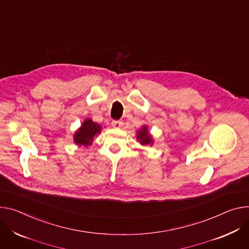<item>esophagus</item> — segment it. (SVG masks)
<instances>
[{
  "instance_id": "1",
  "label": "esophagus",
  "mask_w": 249,
  "mask_h": 249,
  "mask_svg": "<svg viewBox=\"0 0 249 249\" xmlns=\"http://www.w3.org/2000/svg\"><path fill=\"white\" fill-rule=\"evenodd\" d=\"M111 124H112V126L114 127V128H120L123 125V122L119 121V120H113Z\"/></svg>"
}]
</instances>
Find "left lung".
I'll return each instance as SVG.
<instances>
[{
    "label": "left lung",
    "instance_id": "obj_1",
    "mask_svg": "<svg viewBox=\"0 0 249 249\" xmlns=\"http://www.w3.org/2000/svg\"><path fill=\"white\" fill-rule=\"evenodd\" d=\"M137 140L141 143L143 146L147 145H153V139L152 136L149 134L148 127L146 125L142 126V128L137 132Z\"/></svg>",
    "mask_w": 249,
    "mask_h": 249
}]
</instances>
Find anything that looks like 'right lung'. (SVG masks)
Instances as JSON below:
<instances>
[{
	"label": "right lung",
	"instance_id": "add662e5",
	"mask_svg": "<svg viewBox=\"0 0 249 249\" xmlns=\"http://www.w3.org/2000/svg\"><path fill=\"white\" fill-rule=\"evenodd\" d=\"M101 126L93 122L90 118L84 120L80 128L74 133L73 140L78 146L87 147L91 145L93 138L101 132Z\"/></svg>",
	"mask_w": 249,
	"mask_h": 249
}]
</instances>
